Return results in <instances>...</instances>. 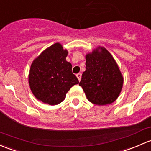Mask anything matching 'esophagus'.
<instances>
[{"instance_id":"obj_1","label":"esophagus","mask_w":151,"mask_h":151,"mask_svg":"<svg viewBox=\"0 0 151 151\" xmlns=\"http://www.w3.org/2000/svg\"><path fill=\"white\" fill-rule=\"evenodd\" d=\"M77 77L79 80V81H80L81 77H82V74H81V73H78V74H77Z\"/></svg>"}]
</instances>
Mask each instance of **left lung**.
Masks as SVG:
<instances>
[{
  "instance_id": "left-lung-1",
  "label": "left lung",
  "mask_w": 151,
  "mask_h": 151,
  "mask_svg": "<svg viewBox=\"0 0 151 151\" xmlns=\"http://www.w3.org/2000/svg\"><path fill=\"white\" fill-rule=\"evenodd\" d=\"M86 58V70L80 86L93 104L104 106L117 99L122 91L124 78L111 54L104 47H98Z\"/></svg>"
}]
</instances>
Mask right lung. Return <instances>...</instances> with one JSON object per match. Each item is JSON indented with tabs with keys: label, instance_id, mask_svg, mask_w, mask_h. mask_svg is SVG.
<instances>
[{
	"label": "right lung",
	"instance_id": "right-lung-1",
	"mask_svg": "<svg viewBox=\"0 0 151 151\" xmlns=\"http://www.w3.org/2000/svg\"><path fill=\"white\" fill-rule=\"evenodd\" d=\"M67 50L59 43L45 49L33 61L29 69V85L32 93L42 103L57 105L66 98L72 86L79 83L66 61Z\"/></svg>",
	"mask_w": 151,
	"mask_h": 151
}]
</instances>
